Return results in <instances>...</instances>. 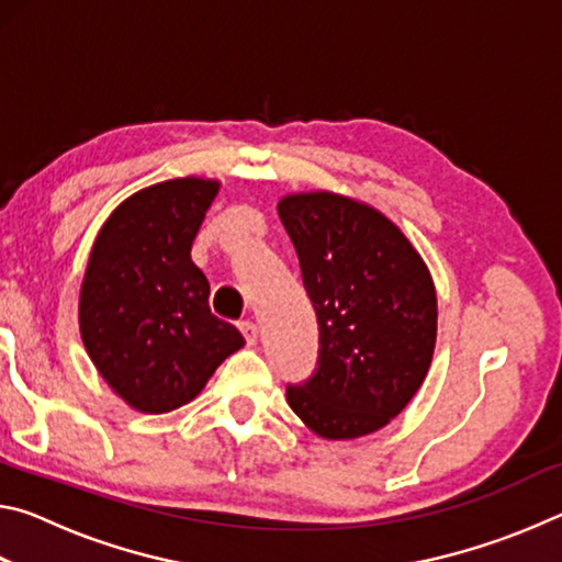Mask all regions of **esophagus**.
Here are the masks:
<instances>
[{"label": "esophagus", "instance_id": "obj_1", "mask_svg": "<svg viewBox=\"0 0 562 562\" xmlns=\"http://www.w3.org/2000/svg\"><path fill=\"white\" fill-rule=\"evenodd\" d=\"M240 331L247 339V345H255V341H258V325H255V322H250V319L240 322Z\"/></svg>", "mask_w": 562, "mask_h": 562}]
</instances>
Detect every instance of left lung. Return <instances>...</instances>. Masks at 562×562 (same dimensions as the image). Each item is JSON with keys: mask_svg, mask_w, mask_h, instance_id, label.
Returning a JSON list of instances; mask_svg holds the SVG:
<instances>
[{"mask_svg": "<svg viewBox=\"0 0 562 562\" xmlns=\"http://www.w3.org/2000/svg\"><path fill=\"white\" fill-rule=\"evenodd\" d=\"M319 322V367L288 404L329 441L369 436L422 389L436 347V288L412 240L369 203L307 190L278 203Z\"/></svg>", "mask_w": 562, "mask_h": 562, "instance_id": "8db88e82", "label": "left lung"}]
</instances>
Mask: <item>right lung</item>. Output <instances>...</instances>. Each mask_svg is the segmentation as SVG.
I'll use <instances>...</instances> for the list:
<instances>
[{
	"label": "right lung",
	"mask_w": 562,
	"mask_h": 562,
	"mask_svg": "<svg viewBox=\"0 0 562 562\" xmlns=\"http://www.w3.org/2000/svg\"><path fill=\"white\" fill-rule=\"evenodd\" d=\"M221 180L183 176L128 195L93 240L79 292V331L111 392L140 414H168L203 392L245 347L211 315L190 247Z\"/></svg>",
	"instance_id": "right-lung-1"
}]
</instances>
